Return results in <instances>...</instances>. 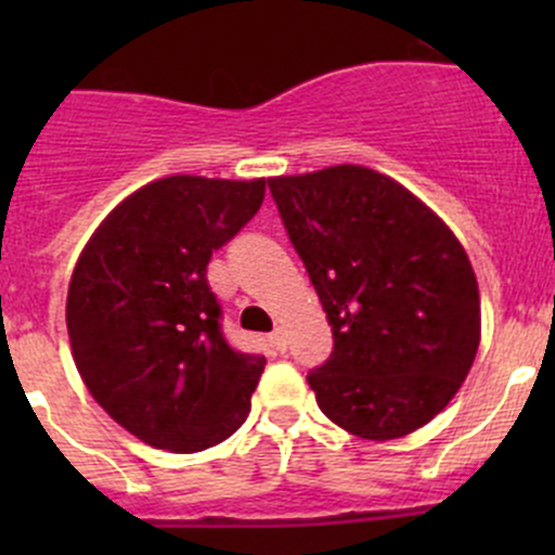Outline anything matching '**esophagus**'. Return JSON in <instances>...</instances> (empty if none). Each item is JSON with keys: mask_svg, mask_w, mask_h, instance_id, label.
I'll return each mask as SVG.
<instances>
[{"mask_svg": "<svg viewBox=\"0 0 555 555\" xmlns=\"http://www.w3.org/2000/svg\"><path fill=\"white\" fill-rule=\"evenodd\" d=\"M271 346H273V349H276V351L287 349V338H284V330H282V327H276V330H273V333H271Z\"/></svg>", "mask_w": 555, "mask_h": 555, "instance_id": "34e87169", "label": "esophagus"}]
</instances>
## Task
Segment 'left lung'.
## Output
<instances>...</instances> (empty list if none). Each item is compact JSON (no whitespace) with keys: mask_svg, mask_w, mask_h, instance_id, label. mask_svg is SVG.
Wrapping results in <instances>:
<instances>
[{"mask_svg":"<svg viewBox=\"0 0 555 555\" xmlns=\"http://www.w3.org/2000/svg\"><path fill=\"white\" fill-rule=\"evenodd\" d=\"M268 188L333 327V354L306 376L324 416L365 440L433 422L478 351L467 251L416 195L365 166Z\"/></svg>","mask_w":555,"mask_h":555,"instance_id":"1","label":"left lung"}]
</instances>
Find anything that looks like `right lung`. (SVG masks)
Listing matches in <instances>:
<instances>
[{
  "label": "right lung",
  "instance_id": "obj_1",
  "mask_svg": "<svg viewBox=\"0 0 555 555\" xmlns=\"http://www.w3.org/2000/svg\"><path fill=\"white\" fill-rule=\"evenodd\" d=\"M262 198L266 179H158L128 195L77 260L66 298L75 365L93 400L147 446L211 449L249 413L266 357L225 340L206 266Z\"/></svg>",
  "mask_w": 555,
  "mask_h": 555
}]
</instances>
